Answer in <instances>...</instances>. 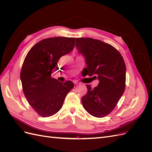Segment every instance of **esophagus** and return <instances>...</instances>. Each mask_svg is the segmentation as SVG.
Wrapping results in <instances>:
<instances>
[{
  "mask_svg": "<svg viewBox=\"0 0 152 152\" xmlns=\"http://www.w3.org/2000/svg\"><path fill=\"white\" fill-rule=\"evenodd\" d=\"M74 82V84H75V85H77V84H79V82H78L77 81H75V80H74V82Z\"/></svg>",
  "mask_w": 152,
  "mask_h": 152,
  "instance_id": "1",
  "label": "esophagus"
}]
</instances>
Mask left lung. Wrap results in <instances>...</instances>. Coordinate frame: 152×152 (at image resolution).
<instances>
[{
  "label": "left lung",
  "mask_w": 152,
  "mask_h": 152,
  "mask_svg": "<svg viewBox=\"0 0 152 152\" xmlns=\"http://www.w3.org/2000/svg\"><path fill=\"white\" fill-rule=\"evenodd\" d=\"M76 47L86 58V76L94 75L99 81L94 89L86 86L82 105L91 115L104 117L113 111L125 91V62L117 49L98 39L77 38Z\"/></svg>",
  "instance_id": "obj_1"
}]
</instances>
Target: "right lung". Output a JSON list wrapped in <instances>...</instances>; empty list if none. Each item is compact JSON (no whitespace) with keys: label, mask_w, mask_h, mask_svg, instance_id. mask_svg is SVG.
Listing matches in <instances>:
<instances>
[{"label":"right lung","mask_w":152,"mask_h":152,"mask_svg":"<svg viewBox=\"0 0 152 152\" xmlns=\"http://www.w3.org/2000/svg\"><path fill=\"white\" fill-rule=\"evenodd\" d=\"M75 38L56 37L44 39L32 47L24 59L20 73L27 102L42 117L56 114L74 84L60 82L51 77L59 58L75 47Z\"/></svg>","instance_id":"1"}]
</instances>
